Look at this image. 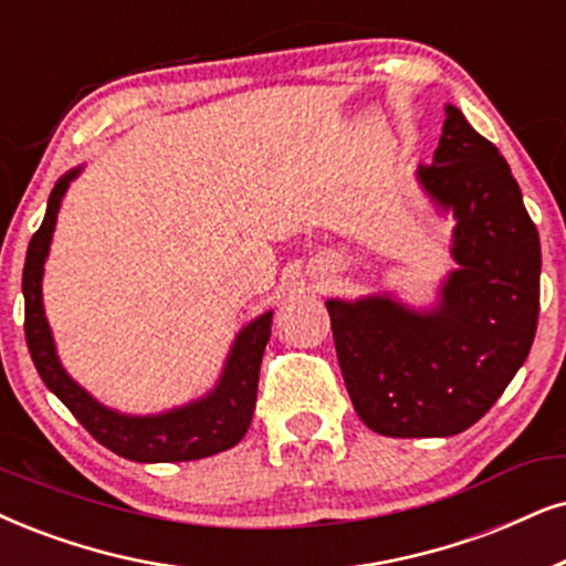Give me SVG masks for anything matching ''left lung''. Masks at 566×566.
<instances>
[{
    "label": "left lung",
    "instance_id": "8db88e82",
    "mask_svg": "<svg viewBox=\"0 0 566 566\" xmlns=\"http://www.w3.org/2000/svg\"><path fill=\"white\" fill-rule=\"evenodd\" d=\"M433 161L418 185L452 213V259L431 307L391 292L326 300L336 357L355 412L391 439L462 433L491 410L535 339L541 240L510 164L443 106Z\"/></svg>",
    "mask_w": 566,
    "mask_h": 566
}]
</instances>
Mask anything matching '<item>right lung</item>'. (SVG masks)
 <instances>
[{"label": "right lung", "instance_id": "right-lung-1", "mask_svg": "<svg viewBox=\"0 0 566 566\" xmlns=\"http://www.w3.org/2000/svg\"><path fill=\"white\" fill-rule=\"evenodd\" d=\"M83 167L70 169L56 180L46 203V217L39 232L31 238L23 269V297H25V342L31 349L33 366L41 381L62 399V405L81 420V426L98 443L114 454L135 462H188L219 454L238 443L248 433L253 420L255 397H259L261 357L271 336V316L266 311L250 321L234 336L230 355L221 368L219 381L211 391L188 405L171 407L156 415H125L112 410L91 397L73 376L64 370L56 355L52 328L44 313V263L56 227L62 198L70 182L81 175Z\"/></svg>", "mask_w": 566, "mask_h": 566}]
</instances>
